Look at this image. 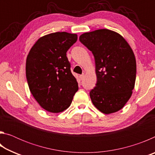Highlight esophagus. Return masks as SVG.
Returning a JSON list of instances; mask_svg holds the SVG:
<instances>
[{"label": "esophagus", "instance_id": "esophagus-1", "mask_svg": "<svg viewBox=\"0 0 155 155\" xmlns=\"http://www.w3.org/2000/svg\"><path fill=\"white\" fill-rule=\"evenodd\" d=\"M84 76H85L84 74H81V75L79 76V78H80L81 80H83V78H84Z\"/></svg>", "mask_w": 155, "mask_h": 155}]
</instances>
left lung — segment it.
<instances>
[{
  "label": "left lung",
  "instance_id": "left-lung-1",
  "mask_svg": "<svg viewBox=\"0 0 155 155\" xmlns=\"http://www.w3.org/2000/svg\"><path fill=\"white\" fill-rule=\"evenodd\" d=\"M79 40L95 60L97 83L90 92L91 102L103 114L118 111L135 86L136 61L132 49L122 36L109 29L85 33Z\"/></svg>",
  "mask_w": 155,
  "mask_h": 155
}]
</instances>
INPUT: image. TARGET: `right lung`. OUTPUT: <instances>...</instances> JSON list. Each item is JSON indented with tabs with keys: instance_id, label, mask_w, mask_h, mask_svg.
Listing matches in <instances>:
<instances>
[{
	"instance_id": "right-lung-1",
	"label": "right lung",
	"mask_w": 155,
	"mask_h": 155,
	"mask_svg": "<svg viewBox=\"0 0 155 155\" xmlns=\"http://www.w3.org/2000/svg\"><path fill=\"white\" fill-rule=\"evenodd\" d=\"M77 41V34H48L36 41L27 56L28 87L39 104L49 112L59 113L68 108L78 90L66 56Z\"/></svg>"
}]
</instances>
